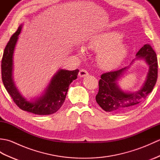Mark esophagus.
<instances>
[{"instance_id":"obj_1","label":"esophagus","mask_w":160,"mask_h":160,"mask_svg":"<svg viewBox=\"0 0 160 160\" xmlns=\"http://www.w3.org/2000/svg\"><path fill=\"white\" fill-rule=\"evenodd\" d=\"M89 75V73L87 72V71L85 69H81L79 72V76L80 78H84L87 76Z\"/></svg>"}]
</instances>
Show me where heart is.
<instances>
[{
	"label": "heart",
	"mask_w": 160,
	"mask_h": 160,
	"mask_svg": "<svg viewBox=\"0 0 160 160\" xmlns=\"http://www.w3.org/2000/svg\"><path fill=\"white\" fill-rule=\"evenodd\" d=\"M124 35L116 30H110L93 36L88 41L89 49L98 52L97 60L104 69H113L119 67L127 58L130 50L127 43L123 41ZM77 52L80 56L85 53L84 47H79Z\"/></svg>",
	"instance_id": "obj_1"
}]
</instances>
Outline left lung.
I'll return each instance as SVG.
<instances>
[{
  "label": "left lung",
  "mask_w": 160,
  "mask_h": 160,
  "mask_svg": "<svg viewBox=\"0 0 160 160\" xmlns=\"http://www.w3.org/2000/svg\"><path fill=\"white\" fill-rule=\"evenodd\" d=\"M128 67L104 73L99 81V91L96 97L97 103L103 110L113 113H124L141 104L152 91L158 78V58L149 45H144ZM136 60H144L149 66L145 82L134 92L122 90L117 81Z\"/></svg>",
  "instance_id": "8db88e82"
}]
</instances>
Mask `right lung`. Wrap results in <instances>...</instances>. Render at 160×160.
<instances>
[{"label": "right lung", "mask_w": 160, "mask_h": 160, "mask_svg": "<svg viewBox=\"0 0 160 160\" xmlns=\"http://www.w3.org/2000/svg\"><path fill=\"white\" fill-rule=\"evenodd\" d=\"M23 24L11 37L4 50L1 62L3 84L13 102L22 110L36 115L53 114L62 107L71 83L76 80L79 70L60 69L51 78L49 83L41 94L29 99L20 93L13 80V53Z\"/></svg>", "instance_id": "1"}]
</instances>
